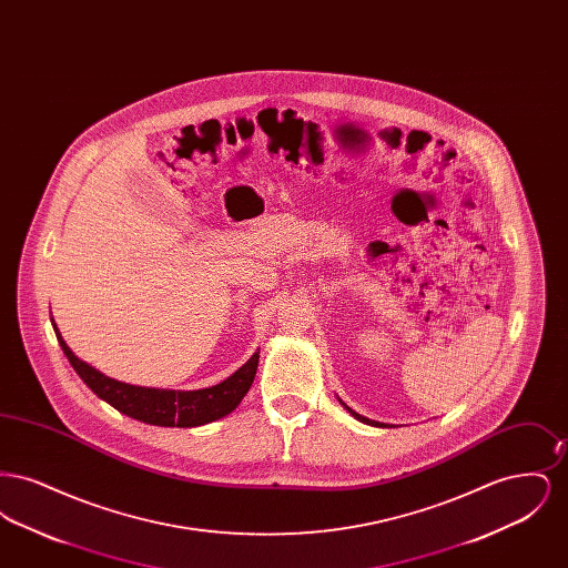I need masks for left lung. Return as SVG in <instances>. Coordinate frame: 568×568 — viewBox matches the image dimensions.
<instances>
[{"label":"left lung","instance_id":"1","mask_svg":"<svg viewBox=\"0 0 568 568\" xmlns=\"http://www.w3.org/2000/svg\"><path fill=\"white\" fill-rule=\"evenodd\" d=\"M338 400H341V398H338ZM341 405L345 406V408H347V410L352 413L353 417H355L357 422H362V424H368V426H377V428H383V426H385V424H381V422H373V419H368V417H364V415L355 413V410H353V408H349V406L345 405L343 400H341Z\"/></svg>","mask_w":568,"mask_h":568}]
</instances>
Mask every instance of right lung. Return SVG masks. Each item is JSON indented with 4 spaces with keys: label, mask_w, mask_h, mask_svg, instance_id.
Masks as SVG:
<instances>
[{
    "label": "right lung",
    "mask_w": 568,
    "mask_h": 568,
    "mask_svg": "<svg viewBox=\"0 0 568 568\" xmlns=\"http://www.w3.org/2000/svg\"><path fill=\"white\" fill-rule=\"evenodd\" d=\"M51 322H53L54 334L61 349L65 353L68 362L72 364V368L79 373V377L87 383V387H91V392L98 398L114 406L123 415L151 426L195 428L230 415L246 396L260 362V349H257L234 375L204 389L183 392V389L140 387V385H130V383L106 377L104 373L82 362L81 357H77L65 345L63 336L54 325L53 317Z\"/></svg>",
    "instance_id": "right-lung-1"
}]
</instances>
